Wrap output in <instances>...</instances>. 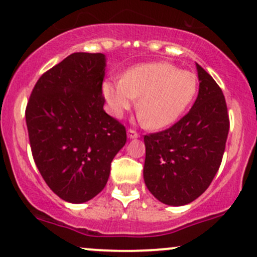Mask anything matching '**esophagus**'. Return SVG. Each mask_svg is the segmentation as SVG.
Listing matches in <instances>:
<instances>
[{"label":"esophagus","mask_w":257,"mask_h":257,"mask_svg":"<svg viewBox=\"0 0 257 257\" xmlns=\"http://www.w3.org/2000/svg\"><path fill=\"white\" fill-rule=\"evenodd\" d=\"M126 136H128L129 139L139 138V134L137 133L136 131H133V129H128V131H126Z\"/></svg>","instance_id":"esophagus-1"}]
</instances>
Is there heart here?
<instances>
[{"instance_id": "1", "label": "heart", "mask_w": 257, "mask_h": 257, "mask_svg": "<svg viewBox=\"0 0 257 257\" xmlns=\"http://www.w3.org/2000/svg\"><path fill=\"white\" fill-rule=\"evenodd\" d=\"M198 89L196 77L167 62L129 68L123 78H107L102 93L109 113L121 118L138 100L139 119L152 129L174 124L190 105Z\"/></svg>"}]
</instances>
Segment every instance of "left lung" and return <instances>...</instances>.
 <instances>
[{
	"label": "left lung",
	"mask_w": 257,
	"mask_h": 257,
	"mask_svg": "<svg viewBox=\"0 0 257 257\" xmlns=\"http://www.w3.org/2000/svg\"><path fill=\"white\" fill-rule=\"evenodd\" d=\"M199 93L172 128L144 137V181L163 204L181 206L198 199L219 170L229 134L222 90L196 63Z\"/></svg>",
	"instance_id": "obj_1"
}]
</instances>
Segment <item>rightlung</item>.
<instances>
[{"label":"right lung","mask_w":257,"mask_h":257,"mask_svg":"<svg viewBox=\"0 0 257 257\" xmlns=\"http://www.w3.org/2000/svg\"><path fill=\"white\" fill-rule=\"evenodd\" d=\"M105 67L103 53H72L42 74L26 108L36 165L51 190L72 204L104 189L126 142L125 128L103 109Z\"/></svg>","instance_id":"right-lung-1"}]
</instances>
